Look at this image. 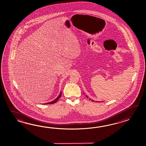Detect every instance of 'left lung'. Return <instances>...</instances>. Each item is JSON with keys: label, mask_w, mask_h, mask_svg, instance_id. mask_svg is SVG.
Instances as JSON below:
<instances>
[{"label": "left lung", "mask_w": 146, "mask_h": 146, "mask_svg": "<svg viewBox=\"0 0 146 146\" xmlns=\"http://www.w3.org/2000/svg\"><path fill=\"white\" fill-rule=\"evenodd\" d=\"M87 97V96H86ZM90 100H91V99H90ZM92 101H93V100H92ZM96 102H97V101H96Z\"/></svg>", "instance_id": "8db88e82"}]
</instances>
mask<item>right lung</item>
Instances as JSON below:
<instances>
[{
	"label": "right lung",
	"mask_w": 146,
	"mask_h": 146,
	"mask_svg": "<svg viewBox=\"0 0 146 146\" xmlns=\"http://www.w3.org/2000/svg\"><path fill=\"white\" fill-rule=\"evenodd\" d=\"M61 95H62V93H61V92H60V94L59 96L57 97V98L56 99L54 100L53 101H52V102H49V103H47V104H53L54 103H55V102H56L58 100V99L61 97Z\"/></svg>",
	"instance_id": "1"
}]
</instances>
